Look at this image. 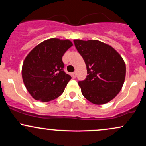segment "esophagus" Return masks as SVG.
<instances>
[{
	"label": "esophagus",
	"instance_id": "1",
	"mask_svg": "<svg viewBox=\"0 0 146 146\" xmlns=\"http://www.w3.org/2000/svg\"><path fill=\"white\" fill-rule=\"evenodd\" d=\"M71 75L73 78H75V77H76V72H73V73H72Z\"/></svg>",
	"mask_w": 146,
	"mask_h": 146
}]
</instances>
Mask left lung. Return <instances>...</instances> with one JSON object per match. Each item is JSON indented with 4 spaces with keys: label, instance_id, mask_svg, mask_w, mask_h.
Instances as JSON below:
<instances>
[{
    "label": "left lung",
    "instance_id": "left-lung-1",
    "mask_svg": "<svg viewBox=\"0 0 146 146\" xmlns=\"http://www.w3.org/2000/svg\"><path fill=\"white\" fill-rule=\"evenodd\" d=\"M86 66V80L80 81L82 93L97 105L111 101L121 90L126 67L121 55L109 44L96 40H74Z\"/></svg>",
    "mask_w": 146,
    "mask_h": 146
}]
</instances>
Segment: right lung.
Segmentation results:
<instances>
[{"mask_svg":"<svg viewBox=\"0 0 146 146\" xmlns=\"http://www.w3.org/2000/svg\"><path fill=\"white\" fill-rule=\"evenodd\" d=\"M72 46L69 40L50 38L28 53L23 62L22 77L33 99L47 102L62 94L71 79L63 71L62 56Z\"/></svg>","mask_w":146,"mask_h":146,"instance_id":"right-lung-1","label":"right lung"}]
</instances>
